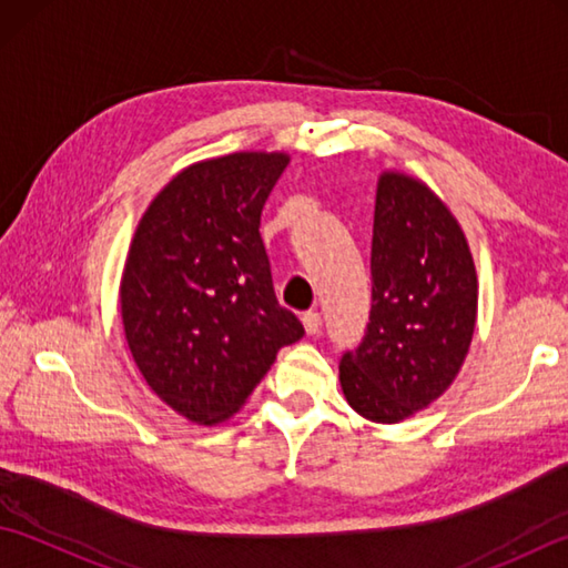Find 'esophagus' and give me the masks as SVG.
Returning a JSON list of instances; mask_svg holds the SVG:
<instances>
[{"mask_svg": "<svg viewBox=\"0 0 568 568\" xmlns=\"http://www.w3.org/2000/svg\"><path fill=\"white\" fill-rule=\"evenodd\" d=\"M303 324H305V332L312 336V334H320L322 332V315L317 310H310L303 315Z\"/></svg>", "mask_w": 568, "mask_h": 568, "instance_id": "obj_1", "label": "esophagus"}]
</instances>
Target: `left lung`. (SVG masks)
I'll list each match as a JSON object with an SVG mask.
<instances>
[{"mask_svg":"<svg viewBox=\"0 0 568 568\" xmlns=\"http://www.w3.org/2000/svg\"><path fill=\"white\" fill-rule=\"evenodd\" d=\"M371 317L339 364L358 415L400 422L449 388L476 327L478 283L464 232L415 178L378 180L371 244Z\"/></svg>","mask_w":568,"mask_h":568,"instance_id":"obj_1","label":"left lung"}]
</instances>
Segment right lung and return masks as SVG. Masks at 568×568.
Segmentation results:
<instances>
[{
  "instance_id": "obj_1",
  "label": "right lung",
  "mask_w": 568,
  "mask_h": 568,
  "mask_svg": "<svg viewBox=\"0 0 568 568\" xmlns=\"http://www.w3.org/2000/svg\"><path fill=\"white\" fill-rule=\"evenodd\" d=\"M285 153L185 168L141 216L122 281L126 342L175 413L214 425L244 405L283 346L303 339L277 303L261 212Z\"/></svg>"
}]
</instances>
